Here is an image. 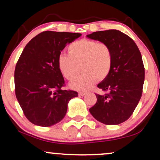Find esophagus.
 <instances>
[{
  "instance_id": "esophagus-1",
  "label": "esophagus",
  "mask_w": 160,
  "mask_h": 160,
  "mask_svg": "<svg viewBox=\"0 0 160 160\" xmlns=\"http://www.w3.org/2000/svg\"><path fill=\"white\" fill-rule=\"evenodd\" d=\"M87 94V92H78V95H79V96H84Z\"/></svg>"
}]
</instances>
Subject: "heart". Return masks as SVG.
<instances>
[{
  "mask_svg": "<svg viewBox=\"0 0 160 160\" xmlns=\"http://www.w3.org/2000/svg\"><path fill=\"white\" fill-rule=\"evenodd\" d=\"M68 54L58 56V68L63 77L72 81L77 75L80 66L82 73L70 84L76 90L88 89L98 78L104 80L112 69V50L105 42L81 39L70 43Z\"/></svg>",
  "mask_w": 160,
  "mask_h": 160,
  "instance_id": "obj_1",
  "label": "heart"
}]
</instances>
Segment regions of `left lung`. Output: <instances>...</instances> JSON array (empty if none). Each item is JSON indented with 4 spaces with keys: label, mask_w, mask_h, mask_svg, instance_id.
I'll return each mask as SVG.
<instances>
[{
    "label": "left lung",
    "mask_w": 160,
    "mask_h": 160,
    "mask_svg": "<svg viewBox=\"0 0 160 160\" xmlns=\"http://www.w3.org/2000/svg\"><path fill=\"white\" fill-rule=\"evenodd\" d=\"M87 36L108 43L113 53L111 73L98 84L107 92L95 94L97 102L89 112L107 125L121 124L132 114L143 92L145 69L141 54L134 41L119 30L94 32Z\"/></svg>",
    "instance_id": "1"
}]
</instances>
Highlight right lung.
Listing matches in <instances>:
<instances>
[{
    "instance_id": "obj_1",
    "label": "right lung",
    "mask_w": 160,
    "mask_h": 160,
    "mask_svg": "<svg viewBox=\"0 0 160 160\" xmlns=\"http://www.w3.org/2000/svg\"><path fill=\"white\" fill-rule=\"evenodd\" d=\"M78 32L44 31L29 41L14 71L15 95L26 118L36 125L50 127L66 114L68 103L78 92L63 90L64 78L58 58Z\"/></svg>"
}]
</instances>
